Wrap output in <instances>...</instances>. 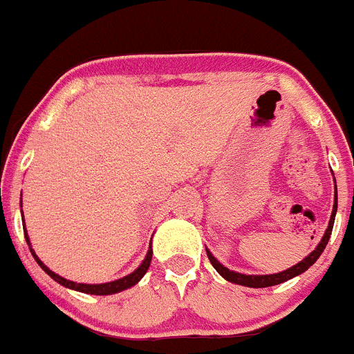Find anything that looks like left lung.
Masks as SVG:
<instances>
[{"mask_svg":"<svg viewBox=\"0 0 354 354\" xmlns=\"http://www.w3.org/2000/svg\"><path fill=\"white\" fill-rule=\"evenodd\" d=\"M335 212H337V192H335V202H333V212H331L330 223H328L326 232H324L323 239H321V243L317 245V248H315L314 252L308 255V257H305L301 262H298V264L292 266V268H289V270L282 271V273H274V274H241V273H236V271H230L228 268H225V266H221L220 262L212 257V253L209 252V250H207V257H209V261H211L212 268H214V270L218 271V273H220L221 277L225 278V280H228V282L239 283V286H245V287H255V289H257V287L278 286V283L287 282V280H290V278L305 273V271L308 270V268H310V266L314 264L315 261H317L319 255H321V253L324 252V248H326L328 241H330L331 230H333V221H335Z\"/></svg>","mask_w":354,"mask_h":354,"instance_id":"8db88e82","label":"left lung"}]
</instances>
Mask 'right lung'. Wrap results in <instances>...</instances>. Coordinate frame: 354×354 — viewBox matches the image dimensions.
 I'll return each mask as SVG.
<instances>
[{
  "instance_id": "obj_1",
  "label": "right lung",
  "mask_w": 354,
  "mask_h": 354,
  "mask_svg": "<svg viewBox=\"0 0 354 354\" xmlns=\"http://www.w3.org/2000/svg\"><path fill=\"white\" fill-rule=\"evenodd\" d=\"M24 237H26V243L30 245V239H28L26 236V230H24ZM31 250V248H30ZM31 255L35 257L37 264L42 268L46 273L49 274V277L53 278V280H56L58 283H62V286L68 287V289H74V290H80V292H86V294H97V296H106V294H115V292H120V290H126L129 289V287H133L134 283H138L140 280L143 278V274L147 273V270H149L150 266V261H152V250H149V253H147L145 261L142 262V266H140L138 270L134 271V273L127 274V277L120 278V280H115V282H109V283H97V286H90V283H76V282H71V280H67V278H62L58 277L56 273H53L51 270H49L48 266H44V262L40 261L39 257L35 255V252L31 250Z\"/></svg>"
}]
</instances>
